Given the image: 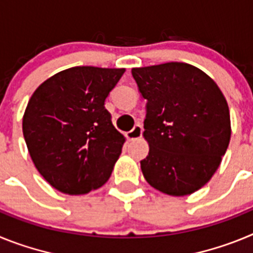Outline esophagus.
Instances as JSON below:
<instances>
[{"label": "esophagus", "mask_w": 253, "mask_h": 253, "mask_svg": "<svg viewBox=\"0 0 253 253\" xmlns=\"http://www.w3.org/2000/svg\"><path fill=\"white\" fill-rule=\"evenodd\" d=\"M142 133H143L142 125L137 124V125H135V126H134L133 129H131L130 131H128V133H126V138H128L129 140L138 139V138L142 137Z\"/></svg>", "instance_id": "esophagus-1"}]
</instances>
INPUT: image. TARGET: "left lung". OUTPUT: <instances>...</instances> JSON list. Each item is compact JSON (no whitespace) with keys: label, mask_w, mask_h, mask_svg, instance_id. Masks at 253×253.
Here are the masks:
<instances>
[{"label":"left lung","mask_w":253,"mask_h":253,"mask_svg":"<svg viewBox=\"0 0 253 253\" xmlns=\"http://www.w3.org/2000/svg\"><path fill=\"white\" fill-rule=\"evenodd\" d=\"M147 100L144 138L149 153L140 161L151 186L172 196L202 189L222 162L231 139V116L215 82L187 63L133 68Z\"/></svg>","instance_id":"obj_1"}]
</instances>
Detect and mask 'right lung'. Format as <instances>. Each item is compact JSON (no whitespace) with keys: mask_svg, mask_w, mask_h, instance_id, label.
Instances as JSON below:
<instances>
[{"mask_svg":"<svg viewBox=\"0 0 253 253\" xmlns=\"http://www.w3.org/2000/svg\"><path fill=\"white\" fill-rule=\"evenodd\" d=\"M124 68L72 67L48 78L30 97L22 133L39 173L54 189L82 195L109 180L125 138L105 100Z\"/></svg>","mask_w":253,"mask_h":253,"instance_id":"obj_1","label":"right lung"}]
</instances>
